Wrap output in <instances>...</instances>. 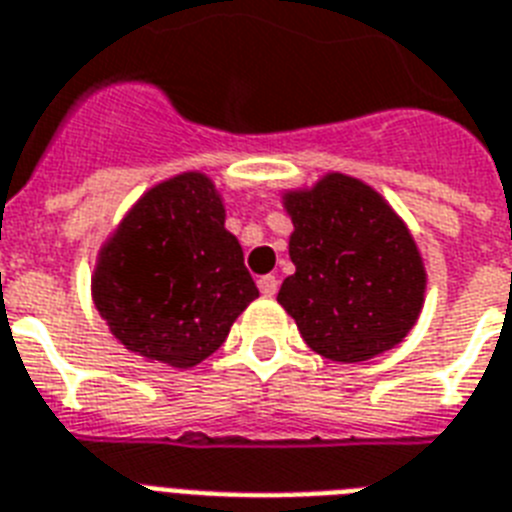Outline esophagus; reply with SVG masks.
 <instances>
[{
	"instance_id": "34e87169",
	"label": "esophagus",
	"mask_w": 512,
	"mask_h": 512,
	"mask_svg": "<svg viewBox=\"0 0 512 512\" xmlns=\"http://www.w3.org/2000/svg\"><path fill=\"white\" fill-rule=\"evenodd\" d=\"M257 286H260V292H263L265 297H273V294L278 292V278L276 276H263L260 281H257Z\"/></svg>"
}]
</instances>
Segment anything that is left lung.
Here are the masks:
<instances>
[{
	"label": "left lung",
	"instance_id": "left-lung-1",
	"mask_svg": "<svg viewBox=\"0 0 512 512\" xmlns=\"http://www.w3.org/2000/svg\"><path fill=\"white\" fill-rule=\"evenodd\" d=\"M292 218L294 273L278 289L307 347L336 363H360L410 334L426 268L405 220L360 178L326 173L310 189L284 191Z\"/></svg>",
	"mask_w": 512,
	"mask_h": 512
}]
</instances>
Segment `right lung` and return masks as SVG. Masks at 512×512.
<instances>
[{
    "label": "right lung",
    "instance_id": "obj_1",
    "mask_svg": "<svg viewBox=\"0 0 512 512\" xmlns=\"http://www.w3.org/2000/svg\"><path fill=\"white\" fill-rule=\"evenodd\" d=\"M260 297L213 178L186 170L144 191L107 236L91 299L128 352L194 368Z\"/></svg>",
    "mask_w": 512,
    "mask_h": 512
}]
</instances>
